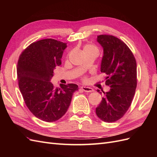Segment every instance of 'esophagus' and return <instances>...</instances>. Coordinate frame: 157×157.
I'll use <instances>...</instances> for the list:
<instances>
[{
  "label": "esophagus",
  "instance_id": "esophagus-1",
  "mask_svg": "<svg viewBox=\"0 0 157 157\" xmlns=\"http://www.w3.org/2000/svg\"><path fill=\"white\" fill-rule=\"evenodd\" d=\"M81 89L84 92H94V89L90 87H86V86H81Z\"/></svg>",
  "mask_w": 157,
  "mask_h": 157
}]
</instances>
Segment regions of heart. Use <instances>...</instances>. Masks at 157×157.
I'll list each match as a JSON object with an SVG mask.
<instances>
[{
	"label": "heart",
	"mask_w": 157,
	"mask_h": 157,
	"mask_svg": "<svg viewBox=\"0 0 157 157\" xmlns=\"http://www.w3.org/2000/svg\"><path fill=\"white\" fill-rule=\"evenodd\" d=\"M90 51H94V52H98V49L96 48V46L92 45V44H86L84 46V52H90Z\"/></svg>",
	"instance_id": "1"
}]
</instances>
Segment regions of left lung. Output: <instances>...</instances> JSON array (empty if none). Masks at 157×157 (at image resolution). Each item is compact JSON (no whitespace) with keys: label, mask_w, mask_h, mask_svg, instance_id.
<instances>
[{"label":"left lung","mask_w":157,"mask_h":157,"mask_svg":"<svg viewBox=\"0 0 157 157\" xmlns=\"http://www.w3.org/2000/svg\"><path fill=\"white\" fill-rule=\"evenodd\" d=\"M97 41L103 49L101 72L107 75L105 84L111 88L103 92L105 96L96 113L101 121L113 122L122 118L132 103L137 86L136 61L128 46L118 38L101 35Z\"/></svg>","instance_id":"1"}]
</instances>
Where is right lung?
I'll list each match as a JSON object with an SVG mask.
<instances>
[{"label": "right lung", "instance_id": "obj_1", "mask_svg": "<svg viewBox=\"0 0 157 157\" xmlns=\"http://www.w3.org/2000/svg\"><path fill=\"white\" fill-rule=\"evenodd\" d=\"M67 44L46 39L31 44L24 50L17 65L19 88L27 107L36 117L48 122L62 117L70 105L75 84L54 88L50 82L56 66L61 64Z\"/></svg>", "mask_w": 157, "mask_h": 157}]
</instances>
